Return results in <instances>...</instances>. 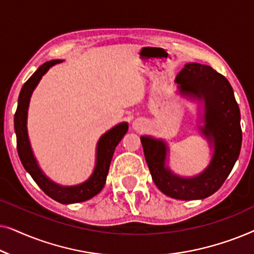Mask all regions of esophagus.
Listing matches in <instances>:
<instances>
[{
    "label": "esophagus",
    "mask_w": 254,
    "mask_h": 254,
    "mask_svg": "<svg viewBox=\"0 0 254 254\" xmlns=\"http://www.w3.org/2000/svg\"><path fill=\"white\" fill-rule=\"evenodd\" d=\"M133 126H134V128L135 129H141V124L140 123H137V121H135V123L133 124Z\"/></svg>",
    "instance_id": "1"
}]
</instances>
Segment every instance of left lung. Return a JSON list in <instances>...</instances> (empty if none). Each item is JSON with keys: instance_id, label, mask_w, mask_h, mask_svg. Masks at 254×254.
<instances>
[{"instance_id": "left-lung-1", "label": "left lung", "mask_w": 254, "mask_h": 254, "mask_svg": "<svg viewBox=\"0 0 254 254\" xmlns=\"http://www.w3.org/2000/svg\"><path fill=\"white\" fill-rule=\"evenodd\" d=\"M176 82L183 93L204 100L206 125L201 130L215 144L209 166L194 178H180L165 168L164 142L142 136L141 143L152 180L165 195L178 200L204 199L223 185L237 161L242 147L241 112L230 83L209 65L187 64Z\"/></svg>"}]
</instances>
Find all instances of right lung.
Here are the masks:
<instances>
[{
	"instance_id": "add662e5",
	"label": "right lung",
	"mask_w": 254,
	"mask_h": 254,
	"mask_svg": "<svg viewBox=\"0 0 254 254\" xmlns=\"http://www.w3.org/2000/svg\"><path fill=\"white\" fill-rule=\"evenodd\" d=\"M60 60L45 62L37 69L36 72L24 83L22 90H20L18 97V106H17L15 113V131L17 137V151L20 158V162L24 169L30 173L34 182L38 186L47 194L52 199L58 201L60 203H75L83 202L91 199L97 195L100 190H103L106 182V176L109 173L110 164L112 161L114 149L118 143L127 133L128 125L123 123L118 126L113 127L112 129L107 131L100 137L97 145V163L95 171L89 180L81 185L72 187H62L59 186L53 182H51L46 176L41 172L38 166L36 159L33 157L32 150H31L29 137H27L26 130V117H27V107H29L30 97L32 95L34 88L43 75L50 69L52 65L60 64Z\"/></svg>"
}]
</instances>
